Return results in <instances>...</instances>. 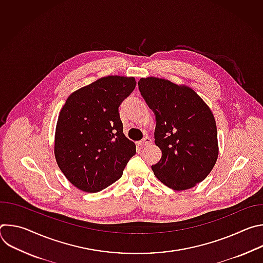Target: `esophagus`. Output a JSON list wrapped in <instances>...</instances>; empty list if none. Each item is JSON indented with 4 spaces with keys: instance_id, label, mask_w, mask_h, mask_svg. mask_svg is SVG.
<instances>
[{
    "instance_id": "34e87169",
    "label": "esophagus",
    "mask_w": 263,
    "mask_h": 263,
    "mask_svg": "<svg viewBox=\"0 0 263 263\" xmlns=\"http://www.w3.org/2000/svg\"><path fill=\"white\" fill-rule=\"evenodd\" d=\"M139 143H140V144H143V145H148V144L152 143V139L149 138V137H147V136H145L143 139H141V140L139 141Z\"/></svg>"
}]
</instances>
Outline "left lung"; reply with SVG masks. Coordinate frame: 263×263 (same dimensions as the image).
Returning <instances> with one entry per match:
<instances>
[{
  "mask_svg": "<svg viewBox=\"0 0 263 263\" xmlns=\"http://www.w3.org/2000/svg\"><path fill=\"white\" fill-rule=\"evenodd\" d=\"M139 91L155 119V143L162 156L154 175L174 191L192 189L213 168L217 131L207 104L191 87L155 77L141 78Z\"/></svg>",
  "mask_w": 263,
  "mask_h": 263,
  "instance_id": "left-lung-1",
  "label": "left lung"
}]
</instances>
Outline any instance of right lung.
<instances>
[{"label": "right lung", "mask_w": 263, "mask_h": 263, "mask_svg": "<svg viewBox=\"0 0 263 263\" xmlns=\"http://www.w3.org/2000/svg\"><path fill=\"white\" fill-rule=\"evenodd\" d=\"M133 77L108 76L72 92L57 121L54 153L67 180L98 193L119 180L136 153L123 132L119 107L134 90Z\"/></svg>", "instance_id": "right-lung-1"}]
</instances>
